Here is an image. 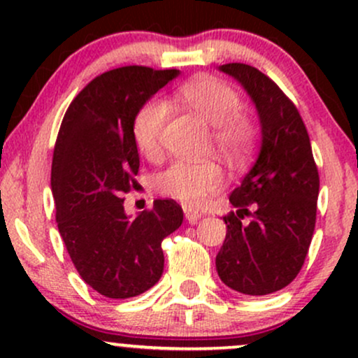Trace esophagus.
Wrapping results in <instances>:
<instances>
[{
	"label": "esophagus",
	"instance_id": "obj_1",
	"mask_svg": "<svg viewBox=\"0 0 358 358\" xmlns=\"http://www.w3.org/2000/svg\"><path fill=\"white\" fill-rule=\"evenodd\" d=\"M183 212H185V219H187L188 224L192 225H195L196 222L202 219V213L193 210L190 205H183Z\"/></svg>",
	"mask_w": 358,
	"mask_h": 358
}]
</instances>
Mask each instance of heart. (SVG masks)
<instances>
[{
	"mask_svg": "<svg viewBox=\"0 0 358 358\" xmlns=\"http://www.w3.org/2000/svg\"><path fill=\"white\" fill-rule=\"evenodd\" d=\"M176 99L195 110L213 126L212 141L217 151L229 158H242L256 138V126L241 110V96L215 77L200 76L176 90ZM170 108L163 99H150L133 119V138L139 153L155 159L162 153V136ZM224 182L220 166L213 162H175L155 175L153 187L168 199L185 205H202Z\"/></svg>",
	"mask_w": 358,
	"mask_h": 358,
	"instance_id": "1",
	"label": "heart"
}]
</instances>
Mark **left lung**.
Returning a JSON list of instances; mask_svg holds the SVG:
<instances>
[{"instance_id":"left-lung-1","label":"left lung","mask_w":358,"mask_h":358,"mask_svg":"<svg viewBox=\"0 0 358 358\" xmlns=\"http://www.w3.org/2000/svg\"><path fill=\"white\" fill-rule=\"evenodd\" d=\"M219 69L256 104L262 145L256 165L229 196L237 210L224 217L227 234L215 266L224 285L262 296L286 287L303 268L315 231L318 168L305 122L276 82L245 64Z\"/></svg>"}]
</instances>
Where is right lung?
<instances>
[{"instance_id": "obj_1", "label": "right lung", "mask_w": 358, "mask_h": 358, "mask_svg": "<svg viewBox=\"0 0 358 358\" xmlns=\"http://www.w3.org/2000/svg\"><path fill=\"white\" fill-rule=\"evenodd\" d=\"M180 71L127 65L97 76L62 119L52 159L59 232L77 273L106 298H133L159 281L162 242L183 222L175 200H155L129 219L122 195L136 188L138 109Z\"/></svg>"}]
</instances>
